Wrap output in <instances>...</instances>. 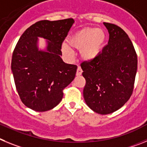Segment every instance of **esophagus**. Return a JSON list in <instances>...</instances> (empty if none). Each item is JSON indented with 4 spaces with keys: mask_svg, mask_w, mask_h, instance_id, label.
I'll return each mask as SVG.
<instances>
[{
    "mask_svg": "<svg viewBox=\"0 0 147 147\" xmlns=\"http://www.w3.org/2000/svg\"><path fill=\"white\" fill-rule=\"evenodd\" d=\"M82 72H83V70H82V69L80 68V67H78V69H77V72H76L77 76H80V75H81Z\"/></svg>",
    "mask_w": 147,
    "mask_h": 147,
    "instance_id": "1",
    "label": "esophagus"
}]
</instances>
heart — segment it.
Segmentation results:
<instances>
[{"mask_svg":"<svg viewBox=\"0 0 147 147\" xmlns=\"http://www.w3.org/2000/svg\"><path fill=\"white\" fill-rule=\"evenodd\" d=\"M106 33L102 28L86 27L74 33L69 38L68 42L71 47L81 49L82 59L90 61L96 58L101 52L106 41ZM62 52L67 57H72V51L68 45H62Z\"/></svg>","mask_w":147,"mask_h":147,"instance_id":"1","label":"heart"}]
</instances>
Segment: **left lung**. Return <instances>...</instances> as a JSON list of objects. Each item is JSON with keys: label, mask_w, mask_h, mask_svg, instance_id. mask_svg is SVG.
I'll return each instance as SVG.
<instances>
[{"label": "left lung", "mask_w": 147, "mask_h": 147, "mask_svg": "<svg viewBox=\"0 0 147 147\" xmlns=\"http://www.w3.org/2000/svg\"><path fill=\"white\" fill-rule=\"evenodd\" d=\"M109 33L108 45L96 58L80 64L86 79L83 97L100 114H109L125 105L133 94L137 72V54L125 31L103 22Z\"/></svg>", "instance_id": "left-lung-1"}]
</instances>
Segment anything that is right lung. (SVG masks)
<instances>
[{"instance_id":"obj_1","label":"right lung","mask_w":147,"mask_h":147,"mask_svg":"<svg viewBox=\"0 0 147 147\" xmlns=\"http://www.w3.org/2000/svg\"><path fill=\"white\" fill-rule=\"evenodd\" d=\"M74 22L72 18L36 22L16 45L11 59L16 88L22 103L35 111L56 106L64 88L75 78L77 66L66 64L61 58L62 43ZM38 37L48 40L46 51L38 50Z\"/></svg>"}]
</instances>
